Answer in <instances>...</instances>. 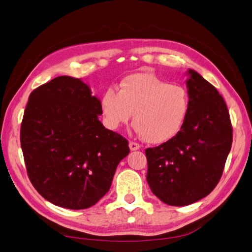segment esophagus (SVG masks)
Returning a JSON list of instances; mask_svg holds the SVG:
<instances>
[{"mask_svg":"<svg viewBox=\"0 0 252 252\" xmlns=\"http://www.w3.org/2000/svg\"><path fill=\"white\" fill-rule=\"evenodd\" d=\"M129 147H130V150H131V151H137V150L140 149V145L137 144V143L131 141V142L129 143Z\"/></svg>","mask_w":252,"mask_h":252,"instance_id":"1","label":"esophagus"}]
</instances>
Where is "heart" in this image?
<instances>
[{
    "label": "heart",
    "mask_w": 252,
    "mask_h": 252,
    "mask_svg": "<svg viewBox=\"0 0 252 252\" xmlns=\"http://www.w3.org/2000/svg\"><path fill=\"white\" fill-rule=\"evenodd\" d=\"M103 123L116 131L130 121L143 139L160 144L175 137L190 109L185 87L169 84L151 73H134L119 84V92L108 88L100 99Z\"/></svg>",
    "instance_id": "1"
}]
</instances>
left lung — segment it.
<instances>
[{"instance_id":"1","label":"left lung","mask_w":252,"mask_h":252,"mask_svg":"<svg viewBox=\"0 0 252 252\" xmlns=\"http://www.w3.org/2000/svg\"><path fill=\"white\" fill-rule=\"evenodd\" d=\"M187 74L190 109L184 126L171 140L145 150L152 192L174 206L192 204L213 191L233 142L223 97L198 72Z\"/></svg>"}]
</instances>
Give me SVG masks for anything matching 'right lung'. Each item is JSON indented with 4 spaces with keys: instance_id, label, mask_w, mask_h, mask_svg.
<instances>
[{
    "instance_id": "add662e5",
    "label": "right lung",
    "mask_w": 252,
    "mask_h": 252,
    "mask_svg": "<svg viewBox=\"0 0 252 252\" xmlns=\"http://www.w3.org/2000/svg\"><path fill=\"white\" fill-rule=\"evenodd\" d=\"M100 115V100L80 78L56 77L29 96L21 126L24 160L34 189L52 204L87 209L109 191L130 149Z\"/></svg>"
}]
</instances>
